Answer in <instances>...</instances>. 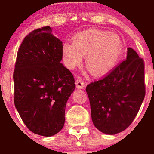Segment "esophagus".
<instances>
[{"label":"esophagus","mask_w":154,"mask_h":154,"mask_svg":"<svg viewBox=\"0 0 154 154\" xmlns=\"http://www.w3.org/2000/svg\"><path fill=\"white\" fill-rule=\"evenodd\" d=\"M75 84H76L77 88H79V89H82V88H84V83L82 79H77L75 81Z\"/></svg>","instance_id":"1"}]
</instances>
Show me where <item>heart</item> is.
Segmentation results:
<instances>
[{"label":"heart","mask_w":154,"mask_h":154,"mask_svg":"<svg viewBox=\"0 0 154 154\" xmlns=\"http://www.w3.org/2000/svg\"><path fill=\"white\" fill-rule=\"evenodd\" d=\"M123 43L116 35L100 30L79 33L72 44L62 45V59L67 68L72 69L82 64L85 56V66L95 76H101L111 71L120 58Z\"/></svg>","instance_id":"1"}]
</instances>
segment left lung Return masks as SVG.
I'll use <instances>...</instances> for the list:
<instances>
[{
  "mask_svg": "<svg viewBox=\"0 0 154 154\" xmlns=\"http://www.w3.org/2000/svg\"><path fill=\"white\" fill-rule=\"evenodd\" d=\"M127 49L126 60L86 87L93 124L105 134H115L126 130L145 98L144 60L133 49Z\"/></svg>",
  "mask_w": 154,
  "mask_h": 154,
  "instance_id": "obj_1",
  "label": "left lung"
}]
</instances>
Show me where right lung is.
<instances>
[{
	"instance_id": "add662e5",
	"label": "right lung",
	"mask_w": 154,
	"mask_h": 154,
	"mask_svg": "<svg viewBox=\"0 0 154 154\" xmlns=\"http://www.w3.org/2000/svg\"><path fill=\"white\" fill-rule=\"evenodd\" d=\"M62 49L50 27L37 28L23 40L15 61V108L28 128L44 137L62 129L66 104L75 88L73 75L60 63Z\"/></svg>"
}]
</instances>
